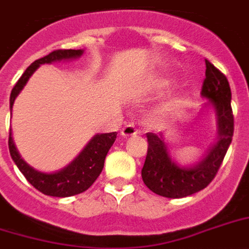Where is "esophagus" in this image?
I'll return each instance as SVG.
<instances>
[{
	"label": "esophagus",
	"mask_w": 249,
	"mask_h": 249,
	"mask_svg": "<svg viewBox=\"0 0 249 249\" xmlns=\"http://www.w3.org/2000/svg\"><path fill=\"white\" fill-rule=\"evenodd\" d=\"M137 133H138V130H137V129L134 128V125H133V124H126L124 126V128H123L120 130L121 137H124V138H128V137L137 136Z\"/></svg>",
	"instance_id": "1"
}]
</instances>
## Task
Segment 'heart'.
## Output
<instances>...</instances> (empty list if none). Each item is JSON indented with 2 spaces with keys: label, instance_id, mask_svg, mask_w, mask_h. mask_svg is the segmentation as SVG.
I'll return each instance as SVG.
<instances>
[{
  "label": "heart",
  "instance_id": "1",
  "mask_svg": "<svg viewBox=\"0 0 249 249\" xmlns=\"http://www.w3.org/2000/svg\"><path fill=\"white\" fill-rule=\"evenodd\" d=\"M172 83H173V79H172L170 76L163 75L152 80L148 88H150V90H152V91H164V90H166L170 85H172ZM185 94L179 93V91H178V93H174L173 95H170V97L164 102L163 105H161L159 113L163 117L170 116V115H173V113L177 112L178 109L185 105Z\"/></svg>",
  "mask_w": 249,
  "mask_h": 249
}]
</instances>
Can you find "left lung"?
Instances as JSON below:
<instances>
[{"mask_svg":"<svg viewBox=\"0 0 249 249\" xmlns=\"http://www.w3.org/2000/svg\"><path fill=\"white\" fill-rule=\"evenodd\" d=\"M205 79L201 97L208 99L205 107L214 111L217 141L203 159L193 165H181L172 159L163 133H147V156L142 168V179L152 193L178 199L200 191L212 182L220 169L234 134L231 90L224 73L205 59Z\"/></svg>","mask_w":249,"mask_h":249,"instance_id":"8db88e82","label":"left lung"}]
</instances>
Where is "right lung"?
<instances>
[{"instance_id":"obj_1","label":"right lung","mask_w":249,"mask_h":249,"mask_svg":"<svg viewBox=\"0 0 249 249\" xmlns=\"http://www.w3.org/2000/svg\"><path fill=\"white\" fill-rule=\"evenodd\" d=\"M84 54L83 49L80 50H54L49 55L35 60L31 66L24 71L21 77L18 80V83L11 90L10 94V112L13 109V105L15 98L19 95L25 84L28 83L29 77L33 75V72L40 67L41 64L54 63L60 60L77 59ZM117 133H102L95 134L91 140L88 142L84 150L72 160L63 169L56 170L53 173H45L41 170L35 169L33 166L27 164L21 159L20 154L18 152L13 137H11V129L9 133V150L11 159L17 164L23 176L27 178V181L31 185L41 191L45 195L56 197H67L72 195H77L89 189L93 185L94 181L99 177L107 152L116 140Z\"/></svg>"}]
</instances>
